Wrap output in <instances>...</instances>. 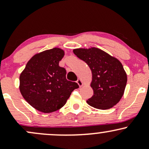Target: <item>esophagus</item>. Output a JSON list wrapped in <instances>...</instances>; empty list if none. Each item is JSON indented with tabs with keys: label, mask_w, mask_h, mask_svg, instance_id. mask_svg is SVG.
Returning a JSON list of instances; mask_svg holds the SVG:
<instances>
[{
	"label": "esophagus",
	"mask_w": 149,
	"mask_h": 149,
	"mask_svg": "<svg viewBox=\"0 0 149 149\" xmlns=\"http://www.w3.org/2000/svg\"><path fill=\"white\" fill-rule=\"evenodd\" d=\"M77 83H78V85H79L80 87L83 86V82L82 81V80L80 79V78H78V79L77 80Z\"/></svg>",
	"instance_id": "esophagus-1"
}]
</instances>
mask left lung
Listing matches in <instances>:
<instances>
[{
    "mask_svg": "<svg viewBox=\"0 0 149 149\" xmlns=\"http://www.w3.org/2000/svg\"><path fill=\"white\" fill-rule=\"evenodd\" d=\"M91 69L90 86L94 94L87 103L95 109L106 110L117 104L123 96L127 74L118 59L97 47L73 50Z\"/></svg>",
    "mask_w": 149,
    "mask_h": 149,
    "instance_id": "left-lung-1",
    "label": "left lung"
}]
</instances>
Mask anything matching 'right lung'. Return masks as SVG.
Wrapping results in <instances>:
<instances>
[{"label":"right lung","mask_w":149,"mask_h":149,"mask_svg":"<svg viewBox=\"0 0 149 149\" xmlns=\"http://www.w3.org/2000/svg\"><path fill=\"white\" fill-rule=\"evenodd\" d=\"M64 51L59 47L37 53L27 62L19 76L22 97L36 110L52 113L66 103L79 86L66 80V69L59 66Z\"/></svg>","instance_id":"add662e5"}]
</instances>
